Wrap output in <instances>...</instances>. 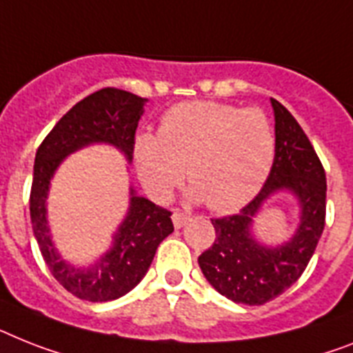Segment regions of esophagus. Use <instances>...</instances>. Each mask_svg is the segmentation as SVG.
I'll return each instance as SVG.
<instances>
[{"label":"esophagus","mask_w":353,"mask_h":353,"mask_svg":"<svg viewBox=\"0 0 353 353\" xmlns=\"http://www.w3.org/2000/svg\"><path fill=\"white\" fill-rule=\"evenodd\" d=\"M171 220H173V225L176 227V229H180V227H183V225H185V223H188L189 216H188V214H185V212L179 211V209H174Z\"/></svg>","instance_id":"1"}]
</instances>
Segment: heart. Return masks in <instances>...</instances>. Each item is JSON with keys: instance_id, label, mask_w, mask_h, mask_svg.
I'll list each match as a JSON object with an SVG mask.
<instances>
[{"instance_id": "obj_1", "label": "heart", "mask_w": 353, "mask_h": 353, "mask_svg": "<svg viewBox=\"0 0 353 353\" xmlns=\"http://www.w3.org/2000/svg\"><path fill=\"white\" fill-rule=\"evenodd\" d=\"M276 137L261 110L188 103L162 117L159 135L135 139V165L144 188L165 200L183 180L212 211L240 208L258 193L274 162Z\"/></svg>"}]
</instances>
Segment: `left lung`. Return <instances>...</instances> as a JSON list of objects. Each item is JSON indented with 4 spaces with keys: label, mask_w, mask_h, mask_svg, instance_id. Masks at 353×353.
Listing matches in <instances>:
<instances>
[{
    "label": "left lung",
    "mask_w": 353,
    "mask_h": 353,
    "mask_svg": "<svg viewBox=\"0 0 353 353\" xmlns=\"http://www.w3.org/2000/svg\"><path fill=\"white\" fill-rule=\"evenodd\" d=\"M274 110L276 153L269 179L238 214L211 220L214 243L198 256L203 276L218 292L241 305H263L292 287L307 269L325 229L327 179L319 157L283 104ZM288 190L299 200L300 223L293 238L270 248L254 238L252 223L272 194Z\"/></svg>",
    "instance_id": "8db88e82"
}]
</instances>
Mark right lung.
<instances>
[{"mask_svg":"<svg viewBox=\"0 0 353 353\" xmlns=\"http://www.w3.org/2000/svg\"><path fill=\"white\" fill-rule=\"evenodd\" d=\"M144 104L145 99L124 90H99L61 117L36 153L30 191L32 229L54 278L79 299L103 303L130 292L150 269L160 241L173 232L171 212L137 196L131 188L128 214L113 234L110 250L90 267H75L55 249L46 218L50 180L68 155L90 144H110L131 162Z\"/></svg>","mask_w":353,"mask_h":353,"instance_id":"obj_1","label":"right lung"}]
</instances>
